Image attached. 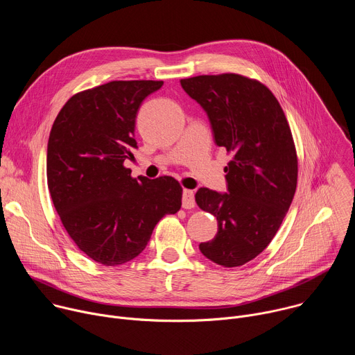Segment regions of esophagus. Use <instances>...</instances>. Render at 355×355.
Masks as SVG:
<instances>
[{
	"label": "esophagus",
	"mask_w": 355,
	"mask_h": 355,
	"mask_svg": "<svg viewBox=\"0 0 355 355\" xmlns=\"http://www.w3.org/2000/svg\"><path fill=\"white\" fill-rule=\"evenodd\" d=\"M195 207V198L193 192L189 189H184L182 192V208L184 209H192Z\"/></svg>",
	"instance_id": "34e87169"
}]
</instances>
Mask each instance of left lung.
Returning a JSON list of instances; mask_svg holds the SVG:
<instances>
[{
	"label": "left lung",
	"mask_w": 355,
	"mask_h": 355,
	"mask_svg": "<svg viewBox=\"0 0 355 355\" xmlns=\"http://www.w3.org/2000/svg\"><path fill=\"white\" fill-rule=\"evenodd\" d=\"M207 112L215 143L233 156L225 167L227 192L199 188L196 205L216 216L218 233L199 250L223 267H240L263 252L295 195L297 157L289 123L274 94L240 74L180 81Z\"/></svg>",
	"instance_id": "1"
}]
</instances>
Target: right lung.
Segmentation results:
<instances>
[{"instance_id": "obj_1", "label": "right lung", "mask_w": 355, "mask_h": 355, "mask_svg": "<svg viewBox=\"0 0 355 355\" xmlns=\"http://www.w3.org/2000/svg\"><path fill=\"white\" fill-rule=\"evenodd\" d=\"M163 81H111L73 95L50 130L46 174L69 236L94 261L121 266L146 248L155 226L181 208L182 188L164 175L133 178L123 166L137 148L143 99Z\"/></svg>"}]
</instances>
